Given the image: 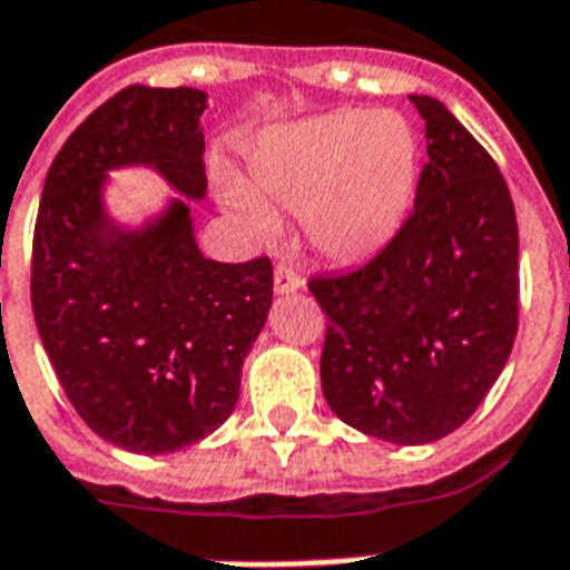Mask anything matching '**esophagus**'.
Instances as JSON below:
<instances>
[{
	"mask_svg": "<svg viewBox=\"0 0 570 570\" xmlns=\"http://www.w3.org/2000/svg\"><path fill=\"white\" fill-rule=\"evenodd\" d=\"M299 285H303V279H299V274H296L294 267L276 265V271H274V291H276V294H294V291H299Z\"/></svg>",
	"mask_w": 570,
	"mask_h": 570,
	"instance_id": "34e87169",
	"label": "esophagus"
}]
</instances>
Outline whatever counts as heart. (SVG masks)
I'll return each instance as SVG.
<instances>
[{
  "mask_svg": "<svg viewBox=\"0 0 570 570\" xmlns=\"http://www.w3.org/2000/svg\"><path fill=\"white\" fill-rule=\"evenodd\" d=\"M253 190L229 186V209L256 235L276 233L267 204L303 212L314 250L373 256L399 233L420 180V136L396 110H341L282 127L258 145Z\"/></svg>",
  "mask_w": 570,
  "mask_h": 570,
  "instance_id": "heart-1",
  "label": "heart"
}]
</instances>
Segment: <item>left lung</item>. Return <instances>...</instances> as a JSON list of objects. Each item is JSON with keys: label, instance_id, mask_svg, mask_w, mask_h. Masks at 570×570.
Returning <instances> with one entry per match:
<instances>
[{"label": "left lung", "instance_id": "1", "mask_svg": "<svg viewBox=\"0 0 570 570\" xmlns=\"http://www.w3.org/2000/svg\"><path fill=\"white\" fill-rule=\"evenodd\" d=\"M411 218L364 267L314 276L326 312L320 384L337 420L384 443L458 431L519 332V224L495 159L431 96Z\"/></svg>", "mask_w": 570, "mask_h": 570}]
</instances>
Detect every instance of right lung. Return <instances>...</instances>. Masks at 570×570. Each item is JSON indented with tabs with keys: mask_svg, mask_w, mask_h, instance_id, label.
<instances>
[{
	"mask_svg": "<svg viewBox=\"0 0 570 570\" xmlns=\"http://www.w3.org/2000/svg\"><path fill=\"white\" fill-rule=\"evenodd\" d=\"M204 89L127 87L89 112L42 186L31 308L72 407L101 440L168 454L229 420L274 303V265L212 262L189 200L206 197ZM145 165L178 194L139 228L106 212V174Z\"/></svg>",
	"mask_w": 570,
	"mask_h": 570,
	"instance_id": "add662e5",
	"label": "right lung"
}]
</instances>
